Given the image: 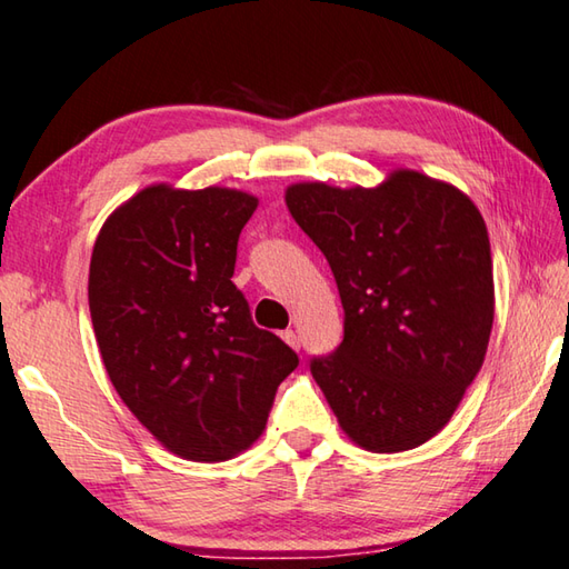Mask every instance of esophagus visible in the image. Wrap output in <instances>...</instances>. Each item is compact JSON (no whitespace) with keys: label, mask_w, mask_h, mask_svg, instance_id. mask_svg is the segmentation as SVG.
<instances>
[{"label":"esophagus","mask_w":569,"mask_h":569,"mask_svg":"<svg viewBox=\"0 0 569 569\" xmlns=\"http://www.w3.org/2000/svg\"><path fill=\"white\" fill-rule=\"evenodd\" d=\"M283 340H286V343L288 346H291L293 350H298V348H301V340H298V336H296V330H283Z\"/></svg>","instance_id":"obj_1"}]
</instances>
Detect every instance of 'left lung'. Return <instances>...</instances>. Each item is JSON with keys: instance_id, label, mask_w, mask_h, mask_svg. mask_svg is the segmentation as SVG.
Returning a JSON list of instances; mask_svg holds the SVG:
<instances>
[{"instance_id": "left-lung-1", "label": "left lung", "mask_w": 569, "mask_h": 569, "mask_svg": "<svg viewBox=\"0 0 569 569\" xmlns=\"http://www.w3.org/2000/svg\"><path fill=\"white\" fill-rule=\"evenodd\" d=\"M286 206L336 276L343 343L311 360L356 446L402 452L448 426L488 353L490 239L478 206L412 169L338 189L301 181Z\"/></svg>"}]
</instances>
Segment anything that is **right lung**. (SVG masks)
Returning <instances> with one entry per match:
<instances>
[{"label": "right lung", "mask_w": 569, "mask_h": 569, "mask_svg": "<svg viewBox=\"0 0 569 569\" xmlns=\"http://www.w3.org/2000/svg\"><path fill=\"white\" fill-rule=\"evenodd\" d=\"M258 199L153 183L101 226L89 311L101 360L137 420L173 456L231 460L261 436L298 356L253 326L233 286L236 246Z\"/></svg>", "instance_id": "1"}]
</instances>
